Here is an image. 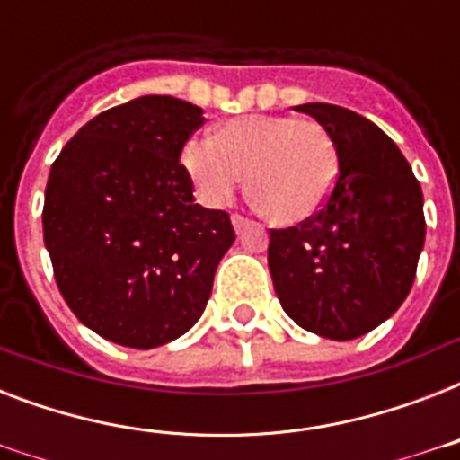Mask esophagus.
<instances>
[{"mask_svg":"<svg viewBox=\"0 0 460 460\" xmlns=\"http://www.w3.org/2000/svg\"><path fill=\"white\" fill-rule=\"evenodd\" d=\"M231 224H234V229H236V234H241V231H245V229H248V226H251V222H248V219H245V217H241V215L231 217Z\"/></svg>","mask_w":460,"mask_h":460,"instance_id":"1","label":"esophagus"}]
</instances>
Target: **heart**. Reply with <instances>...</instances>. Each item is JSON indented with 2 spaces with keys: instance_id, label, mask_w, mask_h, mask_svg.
<instances>
[{
  "instance_id": "b5f03b06",
  "label": "heart",
  "mask_w": 460,
  "mask_h": 460,
  "mask_svg": "<svg viewBox=\"0 0 460 460\" xmlns=\"http://www.w3.org/2000/svg\"><path fill=\"white\" fill-rule=\"evenodd\" d=\"M181 164L195 193L222 208L248 173L251 195L279 224H301L324 208L339 176L332 133L314 119L251 114L219 126L215 138L193 136Z\"/></svg>"
}]
</instances>
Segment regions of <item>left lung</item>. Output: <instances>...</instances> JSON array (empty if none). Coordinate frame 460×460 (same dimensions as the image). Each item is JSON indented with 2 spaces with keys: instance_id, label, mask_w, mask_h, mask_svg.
<instances>
[{
  "instance_id": "1",
  "label": "left lung",
  "mask_w": 460,
  "mask_h": 460,
  "mask_svg": "<svg viewBox=\"0 0 460 460\" xmlns=\"http://www.w3.org/2000/svg\"><path fill=\"white\" fill-rule=\"evenodd\" d=\"M296 111L332 133L339 176L317 215L272 229L267 265L298 327L350 341L389 320L413 287L425 245L422 190L396 143L370 119L324 102Z\"/></svg>"
}]
</instances>
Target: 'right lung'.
Returning a JSON list of instances; mask_svg holds the SVG:
<instances>
[{"mask_svg":"<svg viewBox=\"0 0 460 460\" xmlns=\"http://www.w3.org/2000/svg\"><path fill=\"white\" fill-rule=\"evenodd\" d=\"M202 110L169 95L97 114L54 159L42 234L66 305L128 349L186 334L236 241L229 215L205 209L181 164Z\"/></svg>","mask_w":460,"mask_h":460,"instance_id":"right-lung-1","label":"right lung"}]
</instances>
